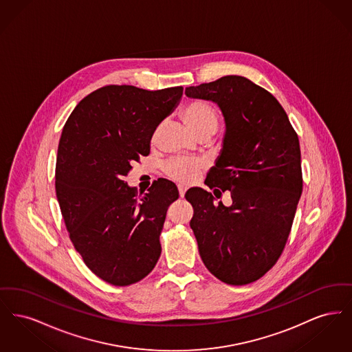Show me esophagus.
Masks as SVG:
<instances>
[{
	"instance_id": "1",
	"label": "esophagus",
	"mask_w": 352,
	"mask_h": 352,
	"mask_svg": "<svg viewBox=\"0 0 352 352\" xmlns=\"http://www.w3.org/2000/svg\"><path fill=\"white\" fill-rule=\"evenodd\" d=\"M178 191H179V197L184 198V192H186V187L182 186V184H179V186H178Z\"/></svg>"
}]
</instances>
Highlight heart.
Returning <instances> with one entry per match:
<instances>
[{"mask_svg":"<svg viewBox=\"0 0 352 352\" xmlns=\"http://www.w3.org/2000/svg\"><path fill=\"white\" fill-rule=\"evenodd\" d=\"M184 122L194 133H199L201 131L211 129L217 131L219 118L217 111L207 102L192 101L187 104L182 111ZM203 168L201 160L191 158H174L170 160L165 165V173L174 181L190 184L195 179L197 174Z\"/></svg>","mask_w":352,"mask_h":352,"instance_id":"1","label":"heart"}]
</instances>
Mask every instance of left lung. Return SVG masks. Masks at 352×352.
<instances>
[{
    "instance_id": "obj_1",
    "label": "left lung",
    "mask_w": 352,
    "mask_h": 352,
    "mask_svg": "<svg viewBox=\"0 0 352 352\" xmlns=\"http://www.w3.org/2000/svg\"><path fill=\"white\" fill-rule=\"evenodd\" d=\"M184 94L221 111L223 148L204 184L233 198L227 208L201 187L186 192L199 254L220 281L250 284L276 264L290 234L302 192L298 135L277 99L244 76H223Z\"/></svg>"
}]
</instances>
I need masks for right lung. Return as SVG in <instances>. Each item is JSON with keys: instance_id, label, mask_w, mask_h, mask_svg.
<instances>
[{"instance_id": "obj_1", "label": "right lung", "mask_w": 352, "mask_h": 352, "mask_svg": "<svg viewBox=\"0 0 352 352\" xmlns=\"http://www.w3.org/2000/svg\"><path fill=\"white\" fill-rule=\"evenodd\" d=\"M182 95L184 87L107 85L75 107L62 131L56 198L75 250L108 284L138 283L161 256L160 234L178 188L160 178L138 198L124 178L151 153V135Z\"/></svg>"}]
</instances>
